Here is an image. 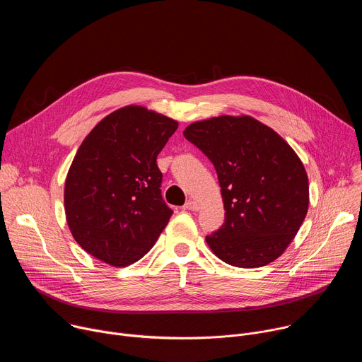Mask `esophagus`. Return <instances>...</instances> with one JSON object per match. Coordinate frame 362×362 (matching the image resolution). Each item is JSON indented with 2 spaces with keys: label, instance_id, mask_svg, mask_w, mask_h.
<instances>
[{
  "label": "esophagus",
  "instance_id": "obj_1",
  "mask_svg": "<svg viewBox=\"0 0 362 362\" xmlns=\"http://www.w3.org/2000/svg\"><path fill=\"white\" fill-rule=\"evenodd\" d=\"M183 208L187 209V211H197V209H199V204H197V202H194V200H187V202L185 203Z\"/></svg>",
  "mask_w": 362,
  "mask_h": 362
}]
</instances>
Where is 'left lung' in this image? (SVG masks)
Instances as JSON below:
<instances>
[{"label":"left lung","instance_id":"left-lung-1","mask_svg":"<svg viewBox=\"0 0 362 362\" xmlns=\"http://www.w3.org/2000/svg\"><path fill=\"white\" fill-rule=\"evenodd\" d=\"M183 136L214 163L221 185L225 222L206 236L209 247L238 268L274 262L308 212V176L296 153L249 116L197 122Z\"/></svg>","mask_w":362,"mask_h":362}]
</instances>
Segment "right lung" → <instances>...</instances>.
<instances>
[{"label": "right lung", "instance_id": "right-lung-1", "mask_svg": "<svg viewBox=\"0 0 362 362\" xmlns=\"http://www.w3.org/2000/svg\"><path fill=\"white\" fill-rule=\"evenodd\" d=\"M177 122L127 106L84 139L66 179L64 206L77 243L113 267L137 262L158 240L173 211L162 196L158 154Z\"/></svg>", "mask_w": 362, "mask_h": 362}]
</instances>
